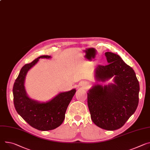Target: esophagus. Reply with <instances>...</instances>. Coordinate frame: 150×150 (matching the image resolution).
<instances>
[{"label": "esophagus", "instance_id": "34e87169", "mask_svg": "<svg viewBox=\"0 0 150 150\" xmlns=\"http://www.w3.org/2000/svg\"><path fill=\"white\" fill-rule=\"evenodd\" d=\"M87 86H88V85H87V84H86V83L83 84V87L84 88H86V87H87Z\"/></svg>", "mask_w": 150, "mask_h": 150}]
</instances>
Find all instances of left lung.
Wrapping results in <instances>:
<instances>
[{
	"instance_id": "obj_1",
	"label": "left lung",
	"mask_w": 150,
	"mask_h": 150,
	"mask_svg": "<svg viewBox=\"0 0 150 150\" xmlns=\"http://www.w3.org/2000/svg\"><path fill=\"white\" fill-rule=\"evenodd\" d=\"M109 64L99 65L95 77L105 81L114 77V84L94 86L87 93L91 118L98 127L115 130L123 126L139 103V84L132 68L116 54L106 52Z\"/></svg>"
}]
</instances>
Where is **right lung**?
<instances>
[{"instance_id":"add662e5","label":"right lung","mask_w":150,"mask_h":150,"mask_svg":"<svg viewBox=\"0 0 150 150\" xmlns=\"http://www.w3.org/2000/svg\"><path fill=\"white\" fill-rule=\"evenodd\" d=\"M50 57V56H41L23 66L15 81L12 90L13 104L18 114L30 126L42 131L53 130L62 125L67 108L76 92L75 89H73L60 93L46 103L38 102L27 96L24 86L27 72L39 59Z\"/></svg>"}]
</instances>
